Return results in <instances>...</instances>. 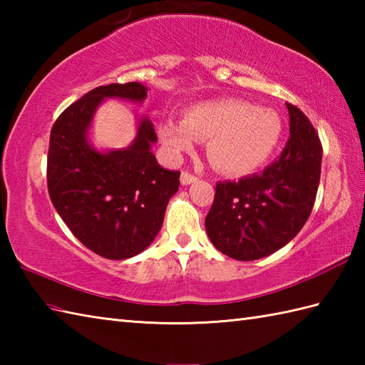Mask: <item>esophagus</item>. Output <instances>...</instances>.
Masks as SVG:
<instances>
[{
  "instance_id": "1",
  "label": "esophagus",
  "mask_w": 365,
  "mask_h": 365,
  "mask_svg": "<svg viewBox=\"0 0 365 365\" xmlns=\"http://www.w3.org/2000/svg\"><path fill=\"white\" fill-rule=\"evenodd\" d=\"M196 180H197V177L187 173V170H185V173H182V175H180V182H182V185H185V187H187V185L195 183Z\"/></svg>"
}]
</instances>
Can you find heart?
<instances>
[{
	"mask_svg": "<svg viewBox=\"0 0 365 365\" xmlns=\"http://www.w3.org/2000/svg\"><path fill=\"white\" fill-rule=\"evenodd\" d=\"M168 149L180 155L208 139L207 153L221 173L245 175L267 163L282 138V119L271 108L243 100H215L191 106L183 120L168 119L160 125Z\"/></svg>",
	"mask_w": 365,
	"mask_h": 365,
	"instance_id": "1",
	"label": "heart"
}]
</instances>
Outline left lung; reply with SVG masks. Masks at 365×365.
Returning <instances> with one entry per match:
<instances>
[{
	"label": "left lung",
	"mask_w": 365,
	"mask_h": 365,
	"mask_svg": "<svg viewBox=\"0 0 365 365\" xmlns=\"http://www.w3.org/2000/svg\"><path fill=\"white\" fill-rule=\"evenodd\" d=\"M290 138L279 158L259 174L216 185L205 230L220 252L257 260L281 250L304 226L322 173V143L306 114L287 103Z\"/></svg>",
	"instance_id": "left-lung-1"
}]
</instances>
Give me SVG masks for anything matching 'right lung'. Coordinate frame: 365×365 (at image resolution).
I'll use <instances>...</instances> for the list:
<instances>
[{
	"instance_id": "1",
	"label": "right lung",
	"mask_w": 365,
	"mask_h": 365,
	"mask_svg": "<svg viewBox=\"0 0 365 365\" xmlns=\"http://www.w3.org/2000/svg\"><path fill=\"white\" fill-rule=\"evenodd\" d=\"M147 91L138 81L92 89L59 115L50 135L51 202L88 250L110 260L135 257L149 247L180 183V173L161 168L152 153L157 133L147 115L123 149L98 150L89 141L94 114L106 98L143 103Z\"/></svg>"
}]
</instances>
